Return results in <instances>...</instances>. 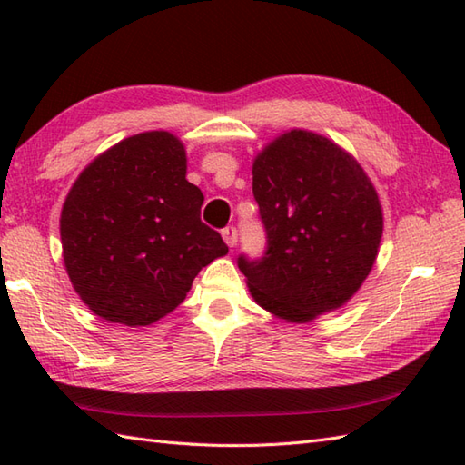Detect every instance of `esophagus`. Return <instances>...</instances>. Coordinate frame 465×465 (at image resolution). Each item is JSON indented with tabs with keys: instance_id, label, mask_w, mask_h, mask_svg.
Listing matches in <instances>:
<instances>
[{
	"instance_id": "34e87169",
	"label": "esophagus",
	"mask_w": 465,
	"mask_h": 465,
	"mask_svg": "<svg viewBox=\"0 0 465 465\" xmlns=\"http://www.w3.org/2000/svg\"><path fill=\"white\" fill-rule=\"evenodd\" d=\"M222 238H223L227 248H235V243H238V230H235L233 225L225 227V230L222 232Z\"/></svg>"
}]
</instances>
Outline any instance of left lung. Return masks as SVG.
I'll list each match as a JSON object with an SVG mask.
<instances>
[{"instance_id": "8db88e82", "label": "left lung", "mask_w": 465, "mask_h": 465, "mask_svg": "<svg viewBox=\"0 0 465 465\" xmlns=\"http://www.w3.org/2000/svg\"><path fill=\"white\" fill-rule=\"evenodd\" d=\"M253 195L268 232L260 262L240 258L253 302L290 323L343 308L378 258L383 210L361 163L310 130L275 135L253 157Z\"/></svg>"}]
</instances>
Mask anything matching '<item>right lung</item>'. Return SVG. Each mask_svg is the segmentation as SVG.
Listing matches in <instances>:
<instances>
[{
    "label": "right lung",
    "mask_w": 465,
    "mask_h": 465,
    "mask_svg": "<svg viewBox=\"0 0 465 465\" xmlns=\"http://www.w3.org/2000/svg\"><path fill=\"white\" fill-rule=\"evenodd\" d=\"M185 173L180 137L152 130L94 157L69 187L59 215L64 265L97 318L152 325L227 253L222 235L202 223L203 193Z\"/></svg>",
    "instance_id": "add662e5"
}]
</instances>
